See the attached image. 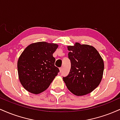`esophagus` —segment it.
<instances>
[{
  "label": "esophagus",
  "instance_id": "esophagus-1",
  "mask_svg": "<svg viewBox=\"0 0 120 120\" xmlns=\"http://www.w3.org/2000/svg\"><path fill=\"white\" fill-rule=\"evenodd\" d=\"M59 70H60V72H61L62 71H63V68H62V67L61 68H59Z\"/></svg>",
  "mask_w": 120,
  "mask_h": 120
}]
</instances>
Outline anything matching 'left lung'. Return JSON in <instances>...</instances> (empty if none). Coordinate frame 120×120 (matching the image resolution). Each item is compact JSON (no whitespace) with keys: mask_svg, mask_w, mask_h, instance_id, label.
Listing matches in <instances>:
<instances>
[{"mask_svg":"<svg viewBox=\"0 0 120 120\" xmlns=\"http://www.w3.org/2000/svg\"><path fill=\"white\" fill-rule=\"evenodd\" d=\"M71 68L63 77L67 88L76 96L91 93L99 86L103 78L104 64L102 57L93 46L75 42L67 47Z\"/></svg>","mask_w":120,"mask_h":120,"instance_id":"1","label":"left lung"}]
</instances>
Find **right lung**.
<instances>
[{"label": "right lung", "mask_w": 120, "mask_h": 120, "mask_svg": "<svg viewBox=\"0 0 120 120\" xmlns=\"http://www.w3.org/2000/svg\"><path fill=\"white\" fill-rule=\"evenodd\" d=\"M58 45L46 42L33 43L22 52L17 61L19 80L27 91L38 94L49 86L59 71L53 53Z\"/></svg>", "instance_id": "add662e5"}]
</instances>
